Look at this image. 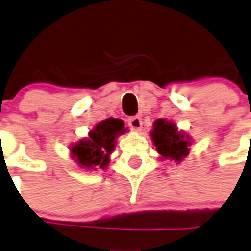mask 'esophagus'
<instances>
[{
    "label": "esophagus",
    "mask_w": 251,
    "mask_h": 251,
    "mask_svg": "<svg viewBox=\"0 0 251 251\" xmlns=\"http://www.w3.org/2000/svg\"><path fill=\"white\" fill-rule=\"evenodd\" d=\"M129 126L134 131H140L142 126H143V121L138 116H134V117H130L129 119Z\"/></svg>",
    "instance_id": "34e87169"
}]
</instances>
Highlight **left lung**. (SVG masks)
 <instances>
[{
  "label": "left lung",
  "instance_id": "1",
  "mask_svg": "<svg viewBox=\"0 0 251 251\" xmlns=\"http://www.w3.org/2000/svg\"><path fill=\"white\" fill-rule=\"evenodd\" d=\"M152 143L158 152V158L170 160L180 164L189 153L192 146L191 136L179 130L173 121L158 119L153 122V129L150 132Z\"/></svg>",
  "mask_w": 251,
  "mask_h": 251
}]
</instances>
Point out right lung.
I'll use <instances>...</instances> for the list:
<instances>
[{"mask_svg":"<svg viewBox=\"0 0 251 251\" xmlns=\"http://www.w3.org/2000/svg\"><path fill=\"white\" fill-rule=\"evenodd\" d=\"M127 129L120 119H107L98 122L94 129L89 131L87 138L79 139L77 143L71 144L69 152L78 168L85 170L107 169L111 154L115 151L116 139Z\"/></svg>","mask_w":251,"mask_h":251,"instance_id":"right-lung-1","label":"right lung"}]
</instances>
